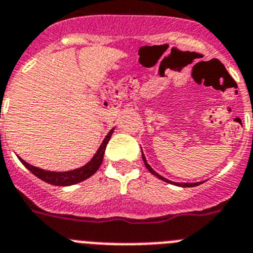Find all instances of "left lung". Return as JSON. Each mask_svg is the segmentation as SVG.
Listing matches in <instances>:
<instances>
[{
    "label": "left lung",
    "mask_w": 253,
    "mask_h": 253,
    "mask_svg": "<svg viewBox=\"0 0 253 253\" xmlns=\"http://www.w3.org/2000/svg\"><path fill=\"white\" fill-rule=\"evenodd\" d=\"M142 160H143V163H145V166H146V169L149 170V171L151 172L152 175H155V176H156V177H159V179H160V180L165 181V183L174 184V185H177V186H183V188H190V186H197V185H199V184H202V181H199V183H174V181H170V180H168V179H166V177L161 176L160 174H158V172H156V171H155L154 169H152L151 166H150L149 164H147V161H146V158H145V155H143V152H142Z\"/></svg>",
    "instance_id": "obj_1"
}]
</instances>
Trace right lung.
Masks as SVG:
<instances>
[{
  "label": "right lung",
  "mask_w": 253,
  "mask_h": 253,
  "mask_svg": "<svg viewBox=\"0 0 253 253\" xmlns=\"http://www.w3.org/2000/svg\"><path fill=\"white\" fill-rule=\"evenodd\" d=\"M113 129L115 128H112L108 133H107L104 140L102 141L101 146H99V149L97 150L94 156L90 159V161H88L85 165L81 166V168H78V169L69 170V171H49V170L40 169V168H36V166L27 164L26 161L22 160L20 156H17V158H19V160L24 164V166L27 170H30L35 176H38L39 179H42V180L45 181V183L51 184V185H56V186L74 185V184H78L81 183V181L88 179V177H90L95 171H97V170L99 169V166H101L102 161H103V156H104V151H106L107 143H108L111 136H112Z\"/></svg>",
  "instance_id": "obj_1"
}]
</instances>
